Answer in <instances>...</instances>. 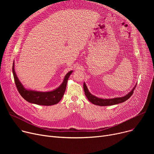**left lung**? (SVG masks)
Returning <instances> with one entry per match:
<instances>
[{
  "label": "left lung",
  "mask_w": 154,
  "mask_h": 154,
  "mask_svg": "<svg viewBox=\"0 0 154 154\" xmlns=\"http://www.w3.org/2000/svg\"><path fill=\"white\" fill-rule=\"evenodd\" d=\"M135 87H136V85L130 92H129L128 94H127L126 95L122 97H116V98L109 99H103L97 97L91 94L90 93V92L88 91L85 82L84 83V90L85 94L87 97V98L88 99V100H89L91 103L96 105V106H112V105L118 104V103H122V102L126 101L128 99V98H130L132 96Z\"/></svg>",
  "instance_id": "8db88e82"
}]
</instances>
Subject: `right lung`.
<instances>
[{"label":"right lung","instance_id":"add662e5","mask_svg":"<svg viewBox=\"0 0 154 154\" xmlns=\"http://www.w3.org/2000/svg\"><path fill=\"white\" fill-rule=\"evenodd\" d=\"M12 72L14 81L17 90L22 97L27 102L40 106H52L60 102L66 89L67 83L69 77L72 73V70L69 72L66 75L62 84L56 89L50 92H38L32 90H27L24 88L20 82L14 69V62L13 63Z\"/></svg>","mask_w":154,"mask_h":154}]
</instances>
